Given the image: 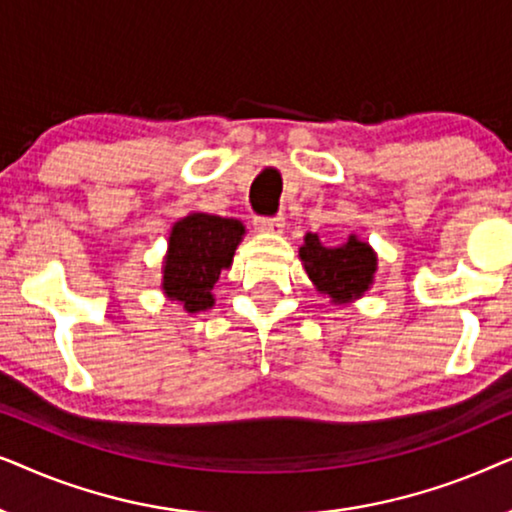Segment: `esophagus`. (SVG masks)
I'll list each match as a JSON object with an SVG mask.
<instances>
[{
    "label": "esophagus",
    "mask_w": 512,
    "mask_h": 512,
    "mask_svg": "<svg viewBox=\"0 0 512 512\" xmlns=\"http://www.w3.org/2000/svg\"><path fill=\"white\" fill-rule=\"evenodd\" d=\"M254 226H256L258 233L282 235V233H284V228H286V221L282 219V216H272V219H261V216H258Z\"/></svg>",
    "instance_id": "esophagus-1"
}]
</instances>
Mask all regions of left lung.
<instances>
[{
	"mask_svg": "<svg viewBox=\"0 0 512 512\" xmlns=\"http://www.w3.org/2000/svg\"><path fill=\"white\" fill-rule=\"evenodd\" d=\"M303 240L298 256L307 277L333 305H349L373 289L377 254L359 235L352 233L340 247H326L317 233H307Z\"/></svg>",
	"mask_w": 512,
	"mask_h": 512,
	"instance_id": "obj_1",
	"label": "left lung"
}]
</instances>
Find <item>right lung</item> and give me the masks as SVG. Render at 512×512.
<instances>
[{
    "instance_id": "right-lung-1",
    "label": "right lung",
    "mask_w": 512,
    "mask_h": 512,
    "mask_svg": "<svg viewBox=\"0 0 512 512\" xmlns=\"http://www.w3.org/2000/svg\"><path fill=\"white\" fill-rule=\"evenodd\" d=\"M244 223L228 216L191 212L174 221L163 256L165 298L188 314L207 312L214 305V284L233 265Z\"/></svg>"
}]
</instances>
